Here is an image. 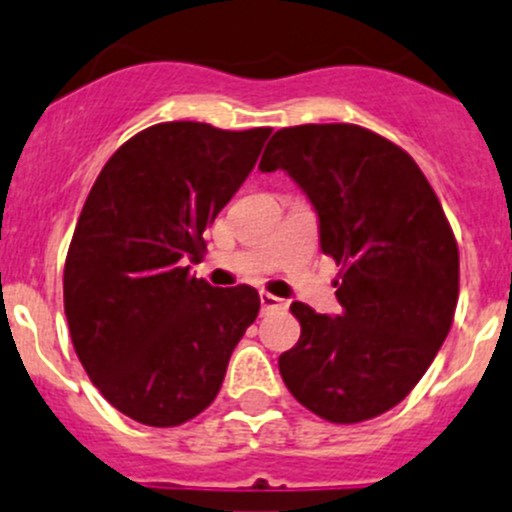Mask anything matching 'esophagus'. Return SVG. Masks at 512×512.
Here are the masks:
<instances>
[{
    "label": "esophagus",
    "instance_id": "esophagus-1",
    "mask_svg": "<svg viewBox=\"0 0 512 512\" xmlns=\"http://www.w3.org/2000/svg\"><path fill=\"white\" fill-rule=\"evenodd\" d=\"M261 309L264 311H274V309H286V301L279 299V296L269 294V291H261Z\"/></svg>",
    "mask_w": 512,
    "mask_h": 512
}]
</instances>
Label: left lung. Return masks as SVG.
Wrapping results in <instances>:
<instances>
[{"label":"left lung","mask_w":512,"mask_h":512,"mask_svg":"<svg viewBox=\"0 0 512 512\" xmlns=\"http://www.w3.org/2000/svg\"><path fill=\"white\" fill-rule=\"evenodd\" d=\"M259 168L286 170L337 261L342 314L294 301L301 337L279 357L289 392L337 425L372 420L415 389L452 326L460 253L420 165L349 123L276 130Z\"/></svg>","instance_id":"1"}]
</instances>
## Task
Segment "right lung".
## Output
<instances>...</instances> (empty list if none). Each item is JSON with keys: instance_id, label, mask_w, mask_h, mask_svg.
<instances>
[{"instance_id": "right-lung-1", "label": "right lung", "mask_w": 512, "mask_h": 512, "mask_svg": "<svg viewBox=\"0 0 512 512\" xmlns=\"http://www.w3.org/2000/svg\"><path fill=\"white\" fill-rule=\"evenodd\" d=\"M269 135L150 125L115 150L82 206L62 281L70 337L102 397L140 425L201 415L259 314L253 286L218 289L188 261Z\"/></svg>"}]
</instances>
